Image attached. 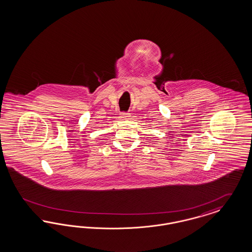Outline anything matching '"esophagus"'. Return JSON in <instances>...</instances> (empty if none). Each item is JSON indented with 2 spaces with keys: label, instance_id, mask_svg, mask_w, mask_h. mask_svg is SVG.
Segmentation results:
<instances>
[{
  "label": "esophagus",
  "instance_id": "34e87169",
  "mask_svg": "<svg viewBox=\"0 0 252 252\" xmlns=\"http://www.w3.org/2000/svg\"><path fill=\"white\" fill-rule=\"evenodd\" d=\"M129 117H130L129 113H123L120 115V118H121L122 120H127V119H129Z\"/></svg>",
  "mask_w": 252,
  "mask_h": 252
}]
</instances>
